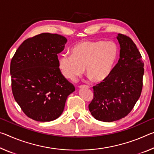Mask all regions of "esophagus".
Listing matches in <instances>:
<instances>
[{"label": "esophagus", "instance_id": "esophagus-1", "mask_svg": "<svg viewBox=\"0 0 154 154\" xmlns=\"http://www.w3.org/2000/svg\"><path fill=\"white\" fill-rule=\"evenodd\" d=\"M79 88H90L89 86H85V85H82V86H79Z\"/></svg>", "mask_w": 154, "mask_h": 154}]
</instances>
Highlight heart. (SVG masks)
<instances>
[{
    "label": "heart",
    "mask_w": 154,
    "mask_h": 154,
    "mask_svg": "<svg viewBox=\"0 0 154 154\" xmlns=\"http://www.w3.org/2000/svg\"><path fill=\"white\" fill-rule=\"evenodd\" d=\"M118 45L113 41L86 40L76 44L70 55H62L58 64L66 79L75 81L84 70L92 81L100 82L110 76L119 57Z\"/></svg>",
    "instance_id": "1"
}]
</instances>
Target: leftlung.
I'll return each instance as SVG.
<instances>
[{"mask_svg": "<svg viewBox=\"0 0 154 154\" xmlns=\"http://www.w3.org/2000/svg\"><path fill=\"white\" fill-rule=\"evenodd\" d=\"M120 58L108 79L93 86L88 108L95 119L113 122L126 116L140 96L144 63L132 40L119 33Z\"/></svg>", "mask_w": 154, "mask_h": 154, "instance_id": "1", "label": "left lung"}]
</instances>
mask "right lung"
<instances>
[{
	"instance_id": "right-lung-1",
	"label": "right lung",
	"mask_w": 154,
	"mask_h": 154,
	"mask_svg": "<svg viewBox=\"0 0 154 154\" xmlns=\"http://www.w3.org/2000/svg\"><path fill=\"white\" fill-rule=\"evenodd\" d=\"M67 39L44 33L21 44L10 64L14 99L33 120L48 122L61 116L67 97L75 90L61 72L57 54Z\"/></svg>"
}]
</instances>
